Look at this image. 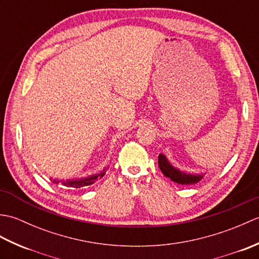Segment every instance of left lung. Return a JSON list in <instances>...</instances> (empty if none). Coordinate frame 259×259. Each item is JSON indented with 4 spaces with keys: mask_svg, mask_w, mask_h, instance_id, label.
<instances>
[{
    "mask_svg": "<svg viewBox=\"0 0 259 259\" xmlns=\"http://www.w3.org/2000/svg\"><path fill=\"white\" fill-rule=\"evenodd\" d=\"M158 164L161 172L167 178H170L174 183H177L179 185H195L198 181H200L203 178V176H205L203 174H190L183 171V170L172 166L163 153H159Z\"/></svg>",
    "mask_w": 259,
    "mask_h": 259,
    "instance_id": "left-lung-1",
    "label": "left lung"
}]
</instances>
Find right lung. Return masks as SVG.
<instances>
[{
  "mask_svg": "<svg viewBox=\"0 0 259 259\" xmlns=\"http://www.w3.org/2000/svg\"><path fill=\"white\" fill-rule=\"evenodd\" d=\"M107 171V168L104 167L100 172L98 174H93L88 176V177H81V178H73V179H58V178H50V181L52 184H60L61 183L65 187H70V188H82V187L85 186H90L92 184H95L98 179L102 178L104 174Z\"/></svg>",
  "mask_w": 259,
  "mask_h": 259,
  "instance_id": "obj_1",
  "label": "right lung"
}]
</instances>
